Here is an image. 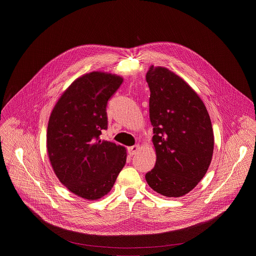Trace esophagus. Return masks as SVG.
<instances>
[{"label": "esophagus", "instance_id": "obj_1", "mask_svg": "<svg viewBox=\"0 0 256 256\" xmlns=\"http://www.w3.org/2000/svg\"><path fill=\"white\" fill-rule=\"evenodd\" d=\"M138 148H140L138 144L132 146V147H128V154H130V156H132V155H134V154L138 152Z\"/></svg>", "mask_w": 256, "mask_h": 256}]
</instances>
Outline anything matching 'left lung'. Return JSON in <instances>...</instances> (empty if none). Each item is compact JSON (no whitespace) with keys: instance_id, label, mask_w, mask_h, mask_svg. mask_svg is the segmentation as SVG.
Returning a JSON list of instances; mask_svg holds the SVG:
<instances>
[{"instance_id":"obj_1","label":"left lung","mask_w":256,"mask_h":256,"mask_svg":"<svg viewBox=\"0 0 256 256\" xmlns=\"http://www.w3.org/2000/svg\"><path fill=\"white\" fill-rule=\"evenodd\" d=\"M146 80L151 92L149 112L157 156L146 180L158 194L179 198L198 186L210 164V118L194 90L168 68L151 66Z\"/></svg>"}]
</instances>
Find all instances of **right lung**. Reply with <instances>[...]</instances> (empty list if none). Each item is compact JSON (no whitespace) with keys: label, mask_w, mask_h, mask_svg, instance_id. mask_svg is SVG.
I'll use <instances>...</instances> for the list:
<instances>
[{"label":"right lung","mask_w":256,"mask_h":256,"mask_svg":"<svg viewBox=\"0 0 256 256\" xmlns=\"http://www.w3.org/2000/svg\"><path fill=\"white\" fill-rule=\"evenodd\" d=\"M120 76L92 72L70 84L54 105L48 126L46 147L62 184L85 200L112 190L126 161V148L101 140L107 130V102L122 85Z\"/></svg>","instance_id":"right-lung-1"}]
</instances>
